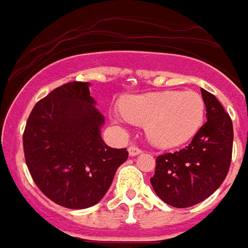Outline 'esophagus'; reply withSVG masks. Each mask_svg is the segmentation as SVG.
Returning a JSON list of instances; mask_svg holds the SVG:
<instances>
[{"label":"esophagus","mask_w":248,"mask_h":248,"mask_svg":"<svg viewBox=\"0 0 248 248\" xmlns=\"http://www.w3.org/2000/svg\"><path fill=\"white\" fill-rule=\"evenodd\" d=\"M128 152H129L130 156H136L138 155V154H140L142 150H140V147H137V146H130V147L128 148Z\"/></svg>","instance_id":"34e87169"}]
</instances>
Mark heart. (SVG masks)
Returning a JSON list of instances; mask_svg holds the SVG:
<instances>
[{
  "label": "heart",
  "instance_id": "obj_1",
  "mask_svg": "<svg viewBox=\"0 0 248 248\" xmlns=\"http://www.w3.org/2000/svg\"><path fill=\"white\" fill-rule=\"evenodd\" d=\"M112 116L119 123L144 125L152 143L177 147L191 140L202 126L205 104L193 91H166L130 96Z\"/></svg>",
  "mask_w": 248,
  "mask_h": 248
}]
</instances>
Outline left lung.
<instances>
[{"label": "left lung", "mask_w": 248, "mask_h": 248, "mask_svg": "<svg viewBox=\"0 0 248 248\" xmlns=\"http://www.w3.org/2000/svg\"><path fill=\"white\" fill-rule=\"evenodd\" d=\"M206 119L191 143L156 157L154 191L168 205L189 207L213 195L229 171L233 150L231 116L214 94L201 90Z\"/></svg>", "instance_id": "1"}]
</instances>
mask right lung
<instances>
[{"mask_svg":"<svg viewBox=\"0 0 248 248\" xmlns=\"http://www.w3.org/2000/svg\"><path fill=\"white\" fill-rule=\"evenodd\" d=\"M94 104L90 83H66L35 104L24 129V156L34 183L68 209L100 202L128 158L126 148L105 144V116Z\"/></svg>","mask_w":248,"mask_h":248,"instance_id":"obj_1","label":"right lung"}]
</instances>
